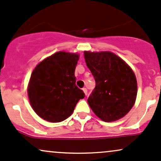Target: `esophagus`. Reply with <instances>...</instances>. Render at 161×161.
<instances>
[{"instance_id":"34e87169","label":"esophagus","mask_w":161,"mask_h":161,"mask_svg":"<svg viewBox=\"0 0 161 161\" xmlns=\"http://www.w3.org/2000/svg\"><path fill=\"white\" fill-rule=\"evenodd\" d=\"M82 90H83V92H84L85 95H88V90H87L86 88H82Z\"/></svg>"}]
</instances>
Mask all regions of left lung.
Here are the masks:
<instances>
[{"label": "left lung", "mask_w": 161, "mask_h": 161, "mask_svg": "<svg viewBox=\"0 0 161 161\" xmlns=\"http://www.w3.org/2000/svg\"><path fill=\"white\" fill-rule=\"evenodd\" d=\"M95 87L88 98L93 112L105 122L117 120L132 109L137 96L133 71L111 52H85Z\"/></svg>", "instance_id": "1"}]
</instances>
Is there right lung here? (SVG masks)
Listing matches in <instances>:
<instances>
[{"label": "right lung", "instance_id": "obj_1", "mask_svg": "<svg viewBox=\"0 0 161 161\" xmlns=\"http://www.w3.org/2000/svg\"><path fill=\"white\" fill-rule=\"evenodd\" d=\"M79 55L57 52L33 70L28 95L33 110L51 123L65 120L73 114L85 93L75 85V69Z\"/></svg>", "mask_w": 161, "mask_h": 161}]
</instances>
